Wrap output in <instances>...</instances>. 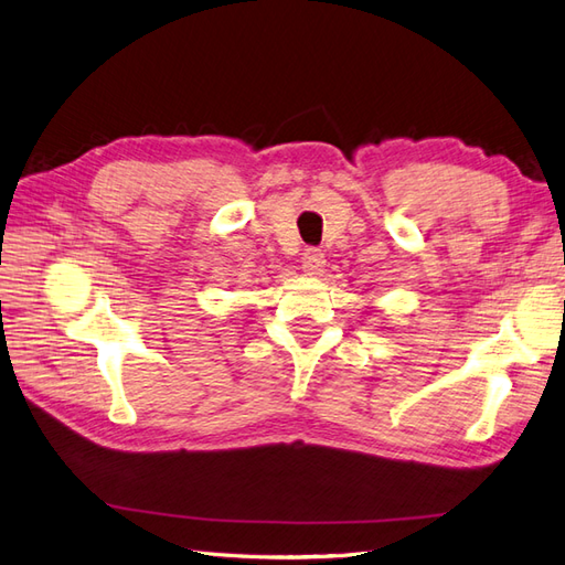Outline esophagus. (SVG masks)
<instances>
[{
  "instance_id": "1",
  "label": "esophagus",
  "mask_w": 565,
  "mask_h": 565,
  "mask_svg": "<svg viewBox=\"0 0 565 565\" xmlns=\"http://www.w3.org/2000/svg\"><path fill=\"white\" fill-rule=\"evenodd\" d=\"M302 266H305V273L311 275V278H319V275L323 273L326 258H323L319 248H307L305 256H302Z\"/></svg>"
}]
</instances>
